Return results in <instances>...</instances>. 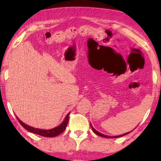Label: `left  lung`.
<instances>
[{
    "instance_id": "8db88e82",
    "label": "left lung",
    "mask_w": 161,
    "mask_h": 161,
    "mask_svg": "<svg viewBox=\"0 0 161 161\" xmlns=\"http://www.w3.org/2000/svg\"><path fill=\"white\" fill-rule=\"evenodd\" d=\"M91 127H92V131H93L94 132H95V134H97V136H101V137H104V138H118V137H121V136H125V135H127L128 133H129V132H127V133H125V134H123V135H120V136H105V135H103V134H101V133H100L99 132H97V130H95V129L93 128V127H92V125H91Z\"/></svg>"
}]
</instances>
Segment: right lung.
<instances>
[{"label": "right lung", "instance_id": "obj_1", "mask_svg": "<svg viewBox=\"0 0 161 161\" xmlns=\"http://www.w3.org/2000/svg\"><path fill=\"white\" fill-rule=\"evenodd\" d=\"M69 113L66 115L65 119H64V120L63 121L61 124L59 125L58 126L55 127V128L53 129H48V130H44V129L33 128L32 126H29V125L25 124V123H23V122L20 120L19 119H18V117L16 118H17V119L19 120L20 124L22 125V126L24 127L26 130L32 132V133L39 135V136H45V137H55V136H58V135L62 133V132L66 129V127L68 123V120H69Z\"/></svg>", "mask_w": 161, "mask_h": 161}]
</instances>
